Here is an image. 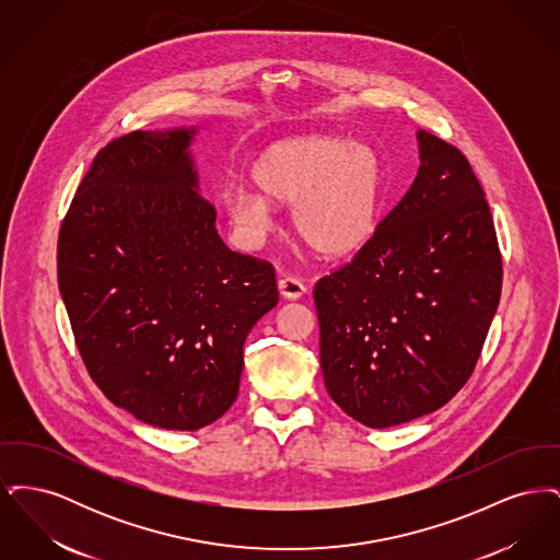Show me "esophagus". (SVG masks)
Wrapping results in <instances>:
<instances>
[{
	"label": "esophagus",
	"mask_w": 560,
	"mask_h": 560,
	"mask_svg": "<svg viewBox=\"0 0 560 560\" xmlns=\"http://www.w3.org/2000/svg\"><path fill=\"white\" fill-rule=\"evenodd\" d=\"M279 293L285 300H300L306 293V285L300 279H295V277H283L279 281Z\"/></svg>",
	"instance_id": "obj_1"
}]
</instances>
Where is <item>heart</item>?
Wrapping results in <instances>:
<instances>
[{
  "instance_id": "1",
  "label": "heart",
  "mask_w": 560,
  "mask_h": 560,
  "mask_svg": "<svg viewBox=\"0 0 560 560\" xmlns=\"http://www.w3.org/2000/svg\"><path fill=\"white\" fill-rule=\"evenodd\" d=\"M256 188H226L220 203L243 243L270 226V206H292L293 233L313 252L342 258L375 237L384 199V161L368 142L342 136H295L268 144L249 165Z\"/></svg>"
}]
</instances>
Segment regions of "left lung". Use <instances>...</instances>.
Instances as JSON below:
<instances>
[{"label": "left lung", "instance_id": "8db88e82", "mask_svg": "<svg viewBox=\"0 0 560 560\" xmlns=\"http://www.w3.org/2000/svg\"><path fill=\"white\" fill-rule=\"evenodd\" d=\"M420 167L357 258L315 288L329 397L370 428L441 409L466 384L500 304L502 258L466 158L418 130Z\"/></svg>", "mask_w": 560, "mask_h": 560}]
</instances>
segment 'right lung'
<instances>
[{"instance_id":"1","label":"right lung","mask_w":560,"mask_h":560,"mask_svg":"<svg viewBox=\"0 0 560 560\" xmlns=\"http://www.w3.org/2000/svg\"><path fill=\"white\" fill-rule=\"evenodd\" d=\"M199 130L108 142L58 237V290L88 372L113 405L163 430L208 427L235 402L243 342L279 302L270 265L215 231Z\"/></svg>"}]
</instances>
